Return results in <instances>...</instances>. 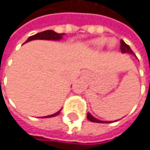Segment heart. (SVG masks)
Instances as JSON below:
<instances>
[{"label":"heart","mask_w":150,"mask_h":150,"mask_svg":"<svg viewBox=\"0 0 150 150\" xmlns=\"http://www.w3.org/2000/svg\"><path fill=\"white\" fill-rule=\"evenodd\" d=\"M107 39L105 37H97L94 38L92 40L90 41V45L92 47L96 48V49H101L102 47H103V45L106 44ZM117 45V41L115 39H109L107 41V47L108 48H114Z\"/></svg>","instance_id":"heart-1"}]
</instances>
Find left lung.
<instances>
[{
    "label": "left lung",
    "mask_w": 150,
    "mask_h": 150,
    "mask_svg": "<svg viewBox=\"0 0 150 150\" xmlns=\"http://www.w3.org/2000/svg\"><path fill=\"white\" fill-rule=\"evenodd\" d=\"M120 49H121V52H122V53H128V54L134 55V53L132 52V50L131 49V47H130L129 45H128L123 40L120 41ZM87 117H88V120H91V121H92V122H98V123H109V122H111V121H103V120H98V119H96V117H94L91 114V113H88Z\"/></svg>",
    "instance_id": "left-lung-1"
}]
</instances>
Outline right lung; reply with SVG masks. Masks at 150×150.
<instances>
[{
  "label": "right lung",
  "mask_w": 150,
  "mask_h": 150,
  "mask_svg": "<svg viewBox=\"0 0 150 150\" xmlns=\"http://www.w3.org/2000/svg\"><path fill=\"white\" fill-rule=\"evenodd\" d=\"M64 35V33H57L56 31L51 30H45L42 31V33H36L33 36H30V37L27 39L25 43H28L30 41H33V40H52V41H59V40H62V36ZM60 113V110L56 112L55 114L52 115H49V116H45L43 117H56L58 116Z\"/></svg>",
  "instance_id": "right-lung-1"
}]
</instances>
